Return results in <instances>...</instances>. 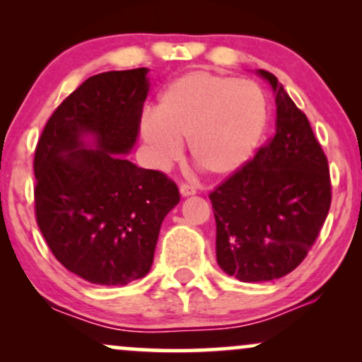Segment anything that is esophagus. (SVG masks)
<instances>
[{"instance_id": "1", "label": "esophagus", "mask_w": 362, "mask_h": 362, "mask_svg": "<svg viewBox=\"0 0 362 362\" xmlns=\"http://www.w3.org/2000/svg\"><path fill=\"white\" fill-rule=\"evenodd\" d=\"M180 194L184 195H192V194H195V187L194 185H190V184H182L180 185Z\"/></svg>"}]
</instances>
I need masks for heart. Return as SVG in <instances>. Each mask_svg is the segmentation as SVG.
I'll list each match as a JSON object with an SVG mask.
<instances>
[{
    "instance_id": "b5f03b06",
    "label": "heart",
    "mask_w": 362,
    "mask_h": 362,
    "mask_svg": "<svg viewBox=\"0 0 362 362\" xmlns=\"http://www.w3.org/2000/svg\"><path fill=\"white\" fill-rule=\"evenodd\" d=\"M265 122V100L255 83L190 71L161 91L156 115H144L141 132L160 163L178 160L180 143L189 141L195 167L224 177L250 160Z\"/></svg>"
}]
</instances>
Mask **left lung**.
I'll list each match as a JSON object with an SVG mask.
<instances>
[{
  "label": "left lung",
  "mask_w": 362,
  "mask_h": 362,
  "mask_svg": "<svg viewBox=\"0 0 362 362\" xmlns=\"http://www.w3.org/2000/svg\"><path fill=\"white\" fill-rule=\"evenodd\" d=\"M276 134L209 194L216 257L243 282L279 279L308 255L332 202L328 160L310 120L272 73Z\"/></svg>",
  "instance_id": "obj_1"
}]
</instances>
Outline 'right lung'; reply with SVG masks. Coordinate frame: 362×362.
Wrapping results in <instances>:
<instances>
[{
    "label": "right lung",
    "mask_w": 362,
    "mask_h": 362,
    "mask_svg": "<svg viewBox=\"0 0 362 362\" xmlns=\"http://www.w3.org/2000/svg\"><path fill=\"white\" fill-rule=\"evenodd\" d=\"M146 68L95 74L52 112L34 156L35 219L52 255L93 284L124 286L149 272L178 187L158 170L136 167L148 95ZM93 134L95 149L82 136Z\"/></svg>",
    "instance_id": "1"
}]
</instances>
